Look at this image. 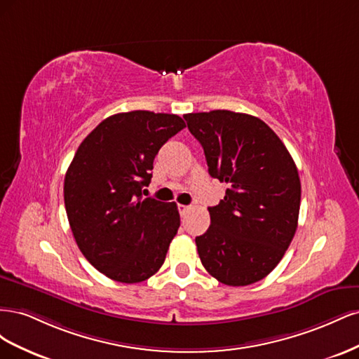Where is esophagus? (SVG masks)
Wrapping results in <instances>:
<instances>
[{
    "instance_id": "obj_1",
    "label": "esophagus",
    "mask_w": 359,
    "mask_h": 359,
    "mask_svg": "<svg viewBox=\"0 0 359 359\" xmlns=\"http://www.w3.org/2000/svg\"><path fill=\"white\" fill-rule=\"evenodd\" d=\"M189 210H190V206H187V205H178V211L181 215L186 214Z\"/></svg>"
}]
</instances>
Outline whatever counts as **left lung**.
I'll list each match as a JSON object with an SVG mask.
<instances>
[{
	"label": "left lung",
	"mask_w": 359,
	"mask_h": 359,
	"mask_svg": "<svg viewBox=\"0 0 359 359\" xmlns=\"http://www.w3.org/2000/svg\"><path fill=\"white\" fill-rule=\"evenodd\" d=\"M224 199L196 236L201 262L227 286H247L273 271L298 227L301 182L287 148L262 119L232 111L184 115Z\"/></svg>",
	"instance_id": "left-lung-1"
}]
</instances>
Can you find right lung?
I'll list each match as a JSON object with an SVG mask.
<instances>
[{
	"instance_id": "1",
	"label": "right lung",
	"mask_w": 359,
	"mask_h": 359,
	"mask_svg": "<svg viewBox=\"0 0 359 359\" xmlns=\"http://www.w3.org/2000/svg\"><path fill=\"white\" fill-rule=\"evenodd\" d=\"M186 127L173 114H116L86 136L64 178V203L86 260L119 283L154 276L180 227L175 202L142 199L158 149Z\"/></svg>"
}]
</instances>
